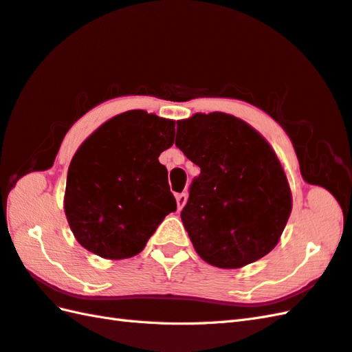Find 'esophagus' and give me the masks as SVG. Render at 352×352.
Instances as JSON below:
<instances>
[{"label": "esophagus", "mask_w": 352, "mask_h": 352, "mask_svg": "<svg viewBox=\"0 0 352 352\" xmlns=\"http://www.w3.org/2000/svg\"><path fill=\"white\" fill-rule=\"evenodd\" d=\"M175 199H177V207H178V210H182L184 206H186V202H187V195L183 192V193H178L177 196H175Z\"/></svg>", "instance_id": "esophagus-1"}]
</instances>
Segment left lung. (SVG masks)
<instances>
[{"label": "left lung", "instance_id": "obj_1", "mask_svg": "<svg viewBox=\"0 0 352 352\" xmlns=\"http://www.w3.org/2000/svg\"><path fill=\"white\" fill-rule=\"evenodd\" d=\"M175 145L201 168L182 220L208 264L240 268L265 256L291 214V190L272 146L223 112L177 121Z\"/></svg>", "mask_w": 352, "mask_h": 352}]
</instances>
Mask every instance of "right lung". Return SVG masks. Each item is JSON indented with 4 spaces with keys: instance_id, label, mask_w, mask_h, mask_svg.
Returning a JSON list of instances; mask_svg holds the SVG:
<instances>
[{
    "instance_id": "right-lung-1",
    "label": "right lung",
    "mask_w": 352,
    "mask_h": 352,
    "mask_svg": "<svg viewBox=\"0 0 352 352\" xmlns=\"http://www.w3.org/2000/svg\"><path fill=\"white\" fill-rule=\"evenodd\" d=\"M175 121L129 111L106 121L79 146L67 170L64 210L82 248L108 259L138 255L177 210L168 169Z\"/></svg>"
}]
</instances>
